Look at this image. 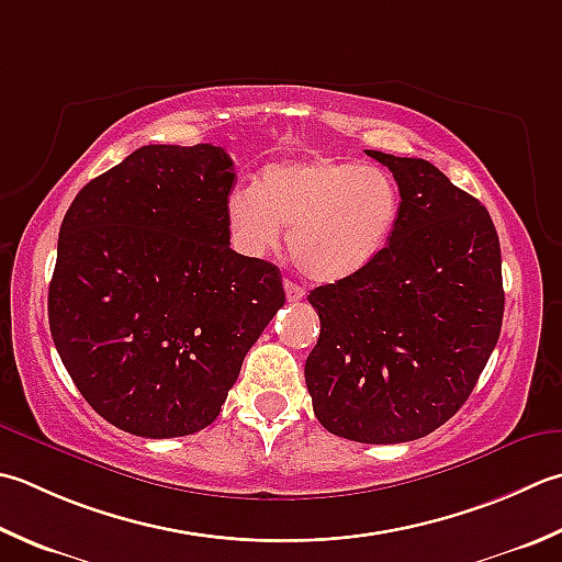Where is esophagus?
<instances>
[{"mask_svg": "<svg viewBox=\"0 0 562 562\" xmlns=\"http://www.w3.org/2000/svg\"><path fill=\"white\" fill-rule=\"evenodd\" d=\"M284 294H288L290 302H300L306 292L300 288V284H294L292 280H284Z\"/></svg>", "mask_w": 562, "mask_h": 562, "instance_id": "esophagus-1", "label": "esophagus"}]
</instances>
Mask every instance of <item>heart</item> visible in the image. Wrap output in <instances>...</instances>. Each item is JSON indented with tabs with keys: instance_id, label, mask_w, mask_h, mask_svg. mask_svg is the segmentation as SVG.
I'll return each mask as SVG.
<instances>
[{
	"instance_id": "heart-1",
	"label": "heart",
	"mask_w": 562,
	"mask_h": 562,
	"mask_svg": "<svg viewBox=\"0 0 562 562\" xmlns=\"http://www.w3.org/2000/svg\"><path fill=\"white\" fill-rule=\"evenodd\" d=\"M226 231L240 256L266 258L288 228V248L306 278L338 282L387 250L402 218L392 172L348 158L270 162L258 184H236L224 202Z\"/></svg>"
}]
</instances>
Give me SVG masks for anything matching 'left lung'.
<instances>
[{"label": "left lung", "mask_w": 562, "mask_h": 562, "mask_svg": "<svg viewBox=\"0 0 562 562\" xmlns=\"http://www.w3.org/2000/svg\"><path fill=\"white\" fill-rule=\"evenodd\" d=\"M402 190V218L370 268L322 284L304 378L326 431L404 443L465 404L502 331V250L490 212L422 158L366 150Z\"/></svg>", "instance_id": "left-lung-1"}]
</instances>
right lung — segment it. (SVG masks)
<instances>
[{"label":"right lung","mask_w":562,"mask_h":562,"mask_svg":"<svg viewBox=\"0 0 562 562\" xmlns=\"http://www.w3.org/2000/svg\"><path fill=\"white\" fill-rule=\"evenodd\" d=\"M234 178L212 143L143 146L63 218L50 336L87 404L121 431L175 438L212 424L284 304L278 266L231 250Z\"/></svg>","instance_id":"right-lung-1"}]
</instances>
